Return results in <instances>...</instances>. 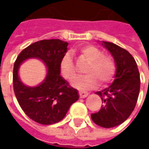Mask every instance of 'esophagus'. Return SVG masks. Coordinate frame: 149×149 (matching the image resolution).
Segmentation results:
<instances>
[{"mask_svg": "<svg viewBox=\"0 0 149 149\" xmlns=\"http://www.w3.org/2000/svg\"><path fill=\"white\" fill-rule=\"evenodd\" d=\"M79 96L81 97V98H84V97H87L88 95V92H84V91H79Z\"/></svg>", "mask_w": 149, "mask_h": 149, "instance_id": "34e87169", "label": "esophagus"}]
</instances>
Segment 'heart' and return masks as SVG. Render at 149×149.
<instances>
[{
  "mask_svg": "<svg viewBox=\"0 0 149 149\" xmlns=\"http://www.w3.org/2000/svg\"><path fill=\"white\" fill-rule=\"evenodd\" d=\"M81 55L87 59L89 64L85 70L87 75L79 77L73 82L76 88L80 89H89L98 84H105L111 81L115 72L113 60L104 55L102 50L94 45H84L79 49ZM60 70L61 75L67 80H73L77 76L74 61L70 53H66L60 61Z\"/></svg>",
  "mask_w": 149,
  "mask_h": 149,
  "instance_id": "obj_1",
  "label": "heart"
}]
</instances>
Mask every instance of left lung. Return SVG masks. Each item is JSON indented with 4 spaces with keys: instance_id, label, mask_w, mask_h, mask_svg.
Instances as JSON below:
<instances>
[{
    "instance_id": "obj_1",
    "label": "left lung",
    "mask_w": 149,
    "mask_h": 149,
    "mask_svg": "<svg viewBox=\"0 0 149 149\" xmlns=\"http://www.w3.org/2000/svg\"><path fill=\"white\" fill-rule=\"evenodd\" d=\"M102 45L113 55L116 73L110 87L95 93L104 104L99 112L91 114V118L98 126L113 128L124 123L133 112L139 94L140 78L136 61L127 50L110 42L103 41Z\"/></svg>"
}]
</instances>
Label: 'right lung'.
I'll use <instances>...</instances> for the list:
<instances>
[{"label": "right lung", "mask_w": 149, "mask_h": 149, "mask_svg": "<svg viewBox=\"0 0 149 149\" xmlns=\"http://www.w3.org/2000/svg\"><path fill=\"white\" fill-rule=\"evenodd\" d=\"M68 43L60 39L41 40L25 48L13 69V88L21 109L31 120L44 125L63 119L70 105L79 99L78 90L61 76L60 61L67 53ZM41 59L47 67V77L36 87H27L18 77L20 64L27 58Z\"/></svg>", "instance_id": "add662e5"}]
</instances>
